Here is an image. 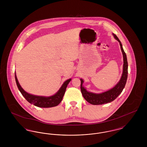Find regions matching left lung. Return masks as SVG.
I'll return each instance as SVG.
<instances>
[{
	"mask_svg": "<svg viewBox=\"0 0 147 147\" xmlns=\"http://www.w3.org/2000/svg\"><path fill=\"white\" fill-rule=\"evenodd\" d=\"M112 35L114 36L115 38L119 43L123 55V65L122 76L121 77V79L119 80V82L112 89L107 91L98 94L87 91V90L83 86L84 80L82 79H80V89L83 96L85 99V100H86L89 103L92 105H102L112 102L119 96V95L122 92L126 85L128 77V62L127 59V56L126 53L123 49L122 45L119 41V38L114 34H112Z\"/></svg>",
	"mask_w": 147,
	"mask_h": 147,
	"instance_id": "1",
	"label": "left lung"
}]
</instances>
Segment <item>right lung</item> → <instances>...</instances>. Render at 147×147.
I'll use <instances>...</instances> for the list:
<instances>
[{
	"label": "right lung",
	"instance_id": "obj_1",
	"mask_svg": "<svg viewBox=\"0 0 147 147\" xmlns=\"http://www.w3.org/2000/svg\"><path fill=\"white\" fill-rule=\"evenodd\" d=\"M15 78L16 83L19 91H20L22 96L26 98V100L28 102L35 105L36 106L43 108L52 107L59 105L62 100L68 84H69V83L71 80V79H69L65 81L62 84V86L58 90V91L53 95L50 96H44L32 95L25 91L19 84L16 76V73H15Z\"/></svg>",
	"mask_w": 147,
	"mask_h": 147
}]
</instances>
